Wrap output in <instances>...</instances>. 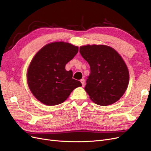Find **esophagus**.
Instances as JSON below:
<instances>
[{"label":"esophagus","instance_id":"1","mask_svg":"<svg viewBox=\"0 0 151 151\" xmlns=\"http://www.w3.org/2000/svg\"><path fill=\"white\" fill-rule=\"evenodd\" d=\"M80 81H81V84H82L83 86H84V84H85V80H84V78H83V79H81Z\"/></svg>","mask_w":151,"mask_h":151}]
</instances>
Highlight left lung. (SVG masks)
I'll use <instances>...</instances> for the list:
<instances>
[{
	"mask_svg": "<svg viewBox=\"0 0 151 151\" xmlns=\"http://www.w3.org/2000/svg\"><path fill=\"white\" fill-rule=\"evenodd\" d=\"M80 52L90 66L85 91L90 99L102 106L119 101L127 90L129 71L120 54L106 45L81 46Z\"/></svg>",
	"mask_w": 151,
	"mask_h": 151,
	"instance_id": "left-lung-1",
	"label": "left lung"
}]
</instances>
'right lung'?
I'll return each mask as SVG.
<instances>
[{
    "label": "right lung",
    "mask_w": 151,
    "mask_h": 151,
    "mask_svg": "<svg viewBox=\"0 0 151 151\" xmlns=\"http://www.w3.org/2000/svg\"><path fill=\"white\" fill-rule=\"evenodd\" d=\"M78 47L68 42H55L45 45L31 60L27 81L36 99L47 106L63 103L80 81L72 78V71L65 65L76 55Z\"/></svg>",
    "instance_id": "obj_1"
}]
</instances>
